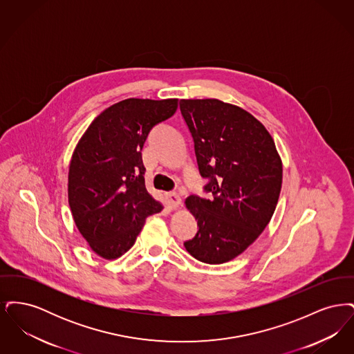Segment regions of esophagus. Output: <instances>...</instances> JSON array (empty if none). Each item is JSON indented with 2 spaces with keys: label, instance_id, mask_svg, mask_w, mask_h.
Returning <instances> with one entry per match:
<instances>
[{
  "label": "esophagus",
  "instance_id": "obj_1",
  "mask_svg": "<svg viewBox=\"0 0 354 354\" xmlns=\"http://www.w3.org/2000/svg\"><path fill=\"white\" fill-rule=\"evenodd\" d=\"M166 203H167L169 208L175 209L182 204V199L176 192H169V194H166Z\"/></svg>",
  "mask_w": 354,
  "mask_h": 354
}]
</instances>
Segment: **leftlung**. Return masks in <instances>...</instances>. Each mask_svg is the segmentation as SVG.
I'll return each mask as SVG.
<instances>
[{
	"label": "left lung",
	"mask_w": 354,
	"mask_h": 354,
	"mask_svg": "<svg viewBox=\"0 0 354 354\" xmlns=\"http://www.w3.org/2000/svg\"><path fill=\"white\" fill-rule=\"evenodd\" d=\"M208 199H185L198 232L185 250L207 264L244 252L268 225L283 183V165L267 129L248 111L219 100H182Z\"/></svg>",
	"instance_id": "8db88e82"
}]
</instances>
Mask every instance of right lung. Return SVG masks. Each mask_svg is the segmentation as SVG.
<instances>
[{
  "label": "right lung",
  "mask_w": 354,
  "mask_h": 354,
  "mask_svg": "<svg viewBox=\"0 0 354 354\" xmlns=\"http://www.w3.org/2000/svg\"><path fill=\"white\" fill-rule=\"evenodd\" d=\"M178 100L129 98L106 109L78 142L68 167V205L91 250L113 260L134 245L146 218L163 209L145 187L142 149Z\"/></svg>",
  "instance_id": "1"
}]
</instances>
